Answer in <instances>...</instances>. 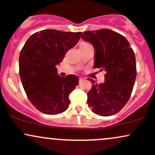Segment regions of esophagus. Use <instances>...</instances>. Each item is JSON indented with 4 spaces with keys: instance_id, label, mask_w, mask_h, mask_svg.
<instances>
[{
    "instance_id": "34e87169",
    "label": "esophagus",
    "mask_w": 155,
    "mask_h": 155,
    "mask_svg": "<svg viewBox=\"0 0 155 155\" xmlns=\"http://www.w3.org/2000/svg\"><path fill=\"white\" fill-rule=\"evenodd\" d=\"M83 81H84V78H79V82H80V83L82 82Z\"/></svg>"
}]
</instances>
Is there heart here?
Returning <instances> with one entry per match:
<instances>
[{"label":"heart","instance_id":"b5f03b06","mask_svg":"<svg viewBox=\"0 0 155 155\" xmlns=\"http://www.w3.org/2000/svg\"><path fill=\"white\" fill-rule=\"evenodd\" d=\"M85 44H83L82 45H85Z\"/></svg>","mask_w":155,"mask_h":155}]
</instances>
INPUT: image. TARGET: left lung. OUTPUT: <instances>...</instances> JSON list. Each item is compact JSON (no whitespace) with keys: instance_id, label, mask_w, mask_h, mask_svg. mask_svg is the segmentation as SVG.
<instances>
[{"instance_id":"obj_1","label":"left lung","mask_w":155,"mask_h":155,"mask_svg":"<svg viewBox=\"0 0 155 155\" xmlns=\"http://www.w3.org/2000/svg\"><path fill=\"white\" fill-rule=\"evenodd\" d=\"M82 38L94 46V69L106 73L103 84L88 78L92 83L88 106L98 115H113L123 109L132 92L137 75L134 51L124 36L110 29L85 31Z\"/></svg>"}]
</instances>
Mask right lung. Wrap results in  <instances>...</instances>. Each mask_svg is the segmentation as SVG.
I'll list each match as a JSON object with an SVG mask.
<instances>
[{
  "label": "right lung",
  "mask_w": 155,
  "mask_h": 155,
  "mask_svg": "<svg viewBox=\"0 0 155 155\" xmlns=\"http://www.w3.org/2000/svg\"><path fill=\"white\" fill-rule=\"evenodd\" d=\"M81 36V31L45 29L31 35L21 49V83L30 102L44 114H61L69 107V95L78 85L79 79L74 74L60 77L56 66L77 44Z\"/></svg>",
  "instance_id": "right-lung-1"
}]
</instances>
